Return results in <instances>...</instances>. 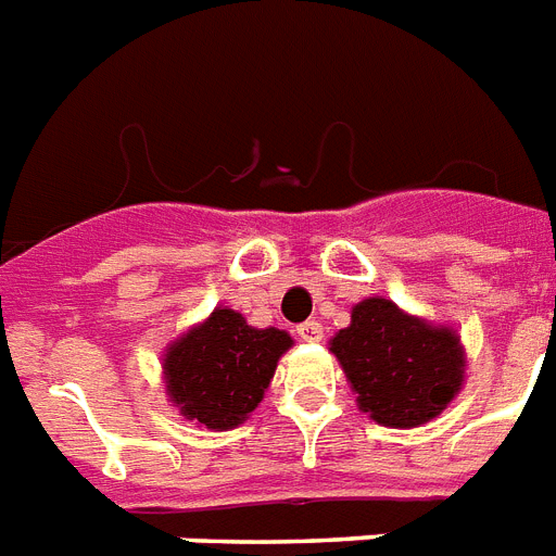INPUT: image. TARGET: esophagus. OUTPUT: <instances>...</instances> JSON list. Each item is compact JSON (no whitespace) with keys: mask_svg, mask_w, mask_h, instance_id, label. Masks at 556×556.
<instances>
[{"mask_svg":"<svg viewBox=\"0 0 556 556\" xmlns=\"http://www.w3.org/2000/svg\"><path fill=\"white\" fill-rule=\"evenodd\" d=\"M298 338L306 343H320L324 341V327H320L318 320H304V324L298 327Z\"/></svg>","mask_w":556,"mask_h":556,"instance_id":"obj_1","label":"esophagus"}]
</instances>
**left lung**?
<instances>
[{"mask_svg": "<svg viewBox=\"0 0 556 556\" xmlns=\"http://www.w3.org/2000/svg\"><path fill=\"white\" fill-rule=\"evenodd\" d=\"M361 409L383 426H420L446 409L463 383L460 341L429 327L387 298H366L332 338Z\"/></svg>", "mask_w": 556, "mask_h": 556, "instance_id": "obj_1", "label": "left lung"}]
</instances>
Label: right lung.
<instances>
[{
	"instance_id": "obj_1",
	"label": "right lung",
	"mask_w": 556,
	"mask_h": 556,
	"mask_svg": "<svg viewBox=\"0 0 556 556\" xmlns=\"http://www.w3.org/2000/svg\"><path fill=\"white\" fill-rule=\"evenodd\" d=\"M289 346L281 329H252L238 312L215 309L169 346L164 357L169 397L181 415L206 429H232L258 406Z\"/></svg>"
}]
</instances>
